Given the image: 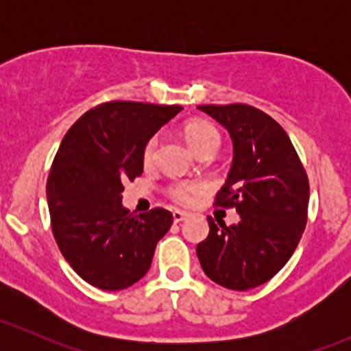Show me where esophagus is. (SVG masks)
I'll return each mask as SVG.
<instances>
[{
	"mask_svg": "<svg viewBox=\"0 0 351 351\" xmlns=\"http://www.w3.org/2000/svg\"><path fill=\"white\" fill-rule=\"evenodd\" d=\"M189 217V212H183V210H173V221L175 222H182Z\"/></svg>",
	"mask_w": 351,
	"mask_h": 351,
	"instance_id": "obj_1",
	"label": "esophagus"
}]
</instances>
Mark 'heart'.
<instances>
[{"label": "heart", "instance_id": "heart-1", "mask_svg": "<svg viewBox=\"0 0 351 351\" xmlns=\"http://www.w3.org/2000/svg\"><path fill=\"white\" fill-rule=\"evenodd\" d=\"M185 139L189 146L195 151L197 154L204 153V151H217L221 146V134L219 130L212 125L210 122L205 120H193V122L186 123ZM158 136H153L146 143L143 149V161L144 165H151L156 159V151H158ZM205 186L198 182H178L173 186H169L168 193L175 202L183 205H190L197 200L198 195H202Z\"/></svg>", "mask_w": 351, "mask_h": 351}]
</instances>
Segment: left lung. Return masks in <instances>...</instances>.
Instances as JSON below:
<instances>
[{
  "label": "left lung",
  "instance_id": "8db88e82",
  "mask_svg": "<svg viewBox=\"0 0 351 351\" xmlns=\"http://www.w3.org/2000/svg\"><path fill=\"white\" fill-rule=\"evenodd\" d=\"M229 132L232 165L215 195L239 222L215 224L197 256L210 280L231 290L265 284L284 268L307 222L309 180L287 132L270 115L243 104L200 105Z\"/></svg>",
  "mask_w": 351,
  "mask_h": 351
}]
</instances>
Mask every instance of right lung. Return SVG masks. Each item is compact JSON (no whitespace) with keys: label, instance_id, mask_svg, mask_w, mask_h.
I'll use <instances>...</instances> for the list:
<instances>
[{"label":"right lung","instance_id":"add662e5","mask_svg":"<svg viewBox=\"0 0 351 351\" xmlns=\"http://www.w3.org/2000/svg\"><path fill=\"white\" fill-rule=\"evenodd\" d=\"M180 105L108 101L74 122L47 180L52 232L84 282L122 290L139 282L173 215L153 208L134 215L122 205L123 182L141 176L143 149Z\"/></svg>","mask_w":351,"mask_h":351}]
</instances>
